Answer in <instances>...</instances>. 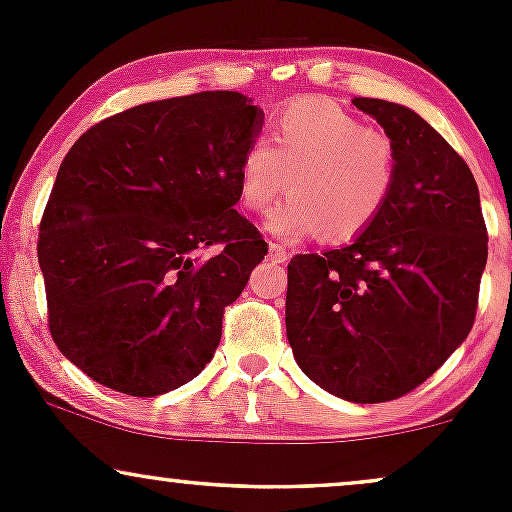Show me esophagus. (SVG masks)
I'll list each match as a JSON object with an SVG mask.
<instances>
[{"label": "esophagus", "mask_w": 512, "mask_h": 512, "mask_svg": "<svg viewBox=\"0 0 512 512\" xmlns=\"http://www.w3.org/2000/svg\"><path fill=\"white\" fill-rule=\"evenodd\" d=\"M269 260H272V262H286V260H289V252H286L284 245L269 243Z\"/></svg>", "instance_id": "esophagus-1"}]
</instances>
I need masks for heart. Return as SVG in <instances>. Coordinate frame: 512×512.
Returning a JSON list of instances; mask_svg holds the SVG:
<instances>
[{
    "mask_svg": "<svg viewBox=\"0 0 512 512\" xmlns=\"http://www.w3.org/2000/svg\"><path fill=\"white\" fill-rule=\"evenodd\" d=\"M267 228L284 240L346 243L383 214L397 182V146L327 98L286 105L272 137L248 144L238 163V202L262 214L286 190Z\"/></svg>",
    "mask_w": 512,
    "mask_h": 512,
    "instance_id": "heart-1",
    "label": "heart"
}]
</instances>
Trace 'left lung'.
Instances as JSON below:
<instances>
[{
    "label": "left lung",
    "instance_id": "left-lung-1",
    "mask_svg": "<svg viewBox=\"0 0 512 512\" xmlns=\"http://www.w3.org/2000/svg\"><path fill=\"white\" fill-rule=\"evenodd\" d=\"M351 103L395 142V190L351 245L293 257L286 337L315 385L378 404L419 387L467 339L489 236L472 170L424 117Z\"/></svg>",
    "mask_w": 512,
    "mask_h": 512
}]
</instances>
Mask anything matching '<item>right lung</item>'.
<instances>
[{"mask_svg":"<svg viewBox=\"0 0 512 512\" xmlns=\"http://www.w3.org/2000/svg\"><path fill=\"white\" fill-rule=\"evenodd\" d=\"M262 122L243 93L202 91L122 110L64 156L38 262L52 339L88 378L156 397L214 358L223 308L267 255L233 209Z\"/></svg>","mask_w":512,"mask_h":512,"instance_id":"right-lung-1","label":"right lung"}]
</instances>
